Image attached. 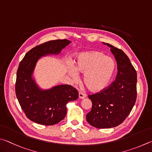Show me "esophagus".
I'll list each match as a JSON object with an SVG mask.
<instances>
[{
    "instance_id": "esophagus-1",
    "label": "esophagus",
    "mask_w": 152,
    "mask_h": 152,
    "mask_svg": "<svg viewBox=\"0 0 152 152\" xmlns=\"http://www.w3.org/2000/svg\"><path fill=\"white\" fill-rule=\"evenodd\" d=\"M79 98H80V99H84V98L86 97V95L83 94V93H81V92H79Z\"/></svg>"
}]
</instances>
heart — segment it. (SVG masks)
<instances>
[{
  "label": "heart",
  "instance_id": "1",
  "mask_svg": "<svg viewBox=\"0 0 152 152\" xmlns=\"http://www.w3.org/2000/svg\"><path fill=\"white\" fill-rule=\"evenodd\" d=\"M116 67L112 57L97 50L83 53L77 58L75 68L84 73L83 81L89 90L94 92L103 91L112 79ZM72 74L77 76L76 71Z\"/></svg>",
  "mask_w": 152,
  "mask_h": 152
}]
</instances>
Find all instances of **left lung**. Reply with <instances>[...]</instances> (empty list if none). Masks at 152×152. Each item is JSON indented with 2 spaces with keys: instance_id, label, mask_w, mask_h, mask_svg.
<instances>
[{
  "instance_id": "left-lung-1",
  "label": "left lung",
  "mask_w": 152,
  "mask_h": 152,
  "mask_svg": "<svg viewBox=\"0 0 152 152\" xmlns=\"http://www.w3.org/2000/svg\"><path fill=\"white\" fill-rule=\"evenodd\" d=\"M118 64L116 79L103 91L89 95L92 102L86 119L97 128H111L123 123L137 98V73L123 50L107 43Z\"/></svg>"
}]
</instances>
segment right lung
<instances>
[{
  "label": "right lung",
  "instance_id": "right-lung-1",
  "mask_svg": "<svg viewBox=\"0 0 152 152\" xmlns=\"http://www.w3.org/2000/svg\"><path fill=\"white\" fill-rule=\"evenodd\" d=\"M70 42L66 39L45 42L28 51L20 61L17 72L15 93L24 113L32 121L45 126L57 124L65 118L66 103L79 97L77 90L69 85H61L42 91L31 77L40 57L58 54Z\"/></svg>",
  "mask_w": 152,
  "mask_h": 152
}]
</instances>
